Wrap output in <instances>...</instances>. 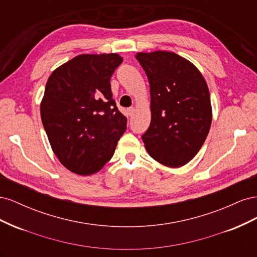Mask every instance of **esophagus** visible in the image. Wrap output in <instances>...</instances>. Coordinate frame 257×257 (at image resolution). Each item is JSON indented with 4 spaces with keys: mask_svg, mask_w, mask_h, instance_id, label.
Instances as JSON below:
<instances>
[{
    "mask_svg": "<svg viewBox=\"0 0 257 257\" xmlns=\"http://www.w3.org/2000/svg\"><path fill=\"white\" fill-rule=\"evenodd\" d=\"M135 111H136V109L134 107H130L128 109H127V112H128V115H131V116H133L134 114H135Z\"/></svg>",
    "mask_w": 257,
    "mask_h": 257,
    "instance_id": "obj_1",
    "label": "esophagus"
}]
</instances>
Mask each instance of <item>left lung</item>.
<instances>
[{"label": "left lung", "mask_w": 257, "mask_h": 257, "mask_svg": "<svg viewBox=\"0 0 257 257\" xmlns=\"http://www.w3.org/2000/svg\"><path fill=\"white\" fill-rule=\"evenodd\" d=\"M136 59L150 84V126L143 142L150 157L167 167H181L204 145L212 121L207 82L192 62L158 50Z\"/></svg>", "instance_id": "1"}]
</instances>
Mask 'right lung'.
I'll return each mask as SVG.
<instances>
[{"instance_id": "1", "label": "right lung", "mask_w": 257, "mask_h": 257, "mask_svg": "<svg viewBox=\"0 0 257 257\" xmlns=\"http://www.w3.org/2000/svg\"><path fill=\"white\" fill-rule=\"evenodd\" d=\"M122 61L118 53L79 54L54 69L46 83L43 125L53 153L74 174L99 172L126 130L110 88Z\"/></svg>"}]
</instances>
